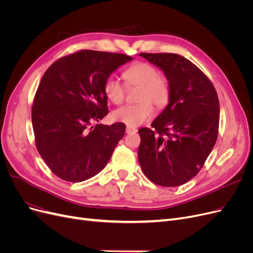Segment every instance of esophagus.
I'll return each mask as SVG.
<instances>
[{
    "instance_id": "1",
    "label": "esophagus",
    "mask_w": 253,
    "mask_h": 253,
    "mask_svg": "<svg viewBox=\"0 0 253 253\" xmlns=\"http://www.w3.org/2000/svg\"><path fill=\"white\" fill-rule=\"evenodd\" d=\"M136 131H137V129H136L135 127H132V126H126V133H127V134H134Z\"/></svg>"
}]
</instances>
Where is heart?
<instances>
[{
	"instance_id": "b5f03b06",
	"label": "heart",
	"mask_w": 253,
	"mask_h": 253,
	"mask_svg": "<svg viewBox=\"0 0 253 253\" xmlns=\"http://www.w3.org/2000/svg\"><path fill=\"white\" fill-rule=\"evenodd\" d=\"M124 78L128 87L138 86L137 104L124 105L113 112V118L128 126H137L149 120L154 110L151 103L156 108L163 109L169 102L170 83L164 76H159L156 67L145 62H137L126 68ZM106 98L114 103L120 104L124 101L126 87L117 78L110 77L103 85Z\"/></svg>"
}]
</instances>
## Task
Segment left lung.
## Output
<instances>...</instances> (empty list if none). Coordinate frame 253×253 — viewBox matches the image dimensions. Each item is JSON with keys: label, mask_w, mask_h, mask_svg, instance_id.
<instances>
[{"label": "left lung", "mask_w": 253, "mask_h": 253, "mask_svg": "<svg viewBox=\"0 0 253 253\" xmlns=\"http://www.w3.org/2000/svg\"><path fill=\"white\" fill-rule=\"evenodd\" d=\"M170 83L166 109L140 128L138 160L147 177L163 187L186 183L201 171L217 139L219 102L209 78L177 53H140Z\"/></svg>", "instance_id": "obj_1"}]
</instances>
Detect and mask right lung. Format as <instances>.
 Instances as JSON below:
<instances>
[{
  "label": "right lung",
  "mask_w": 253,
  "mask_h": 253,
  "mask_svg": "<svg viewBox=\"0 0 253 253\" xmlns=\"http://www.w3.org/2000/svg\"><path fill=\"white\" fill-rule=\"evenodd\" d=\"M133 58L124 53L80 50L57 60L45 72L32 109L39 154L61 179L80 182L108 164L126 125H96L109 114L103 85Z\"/></svg>",
  "instance_id": "1"
}]
</instances>
